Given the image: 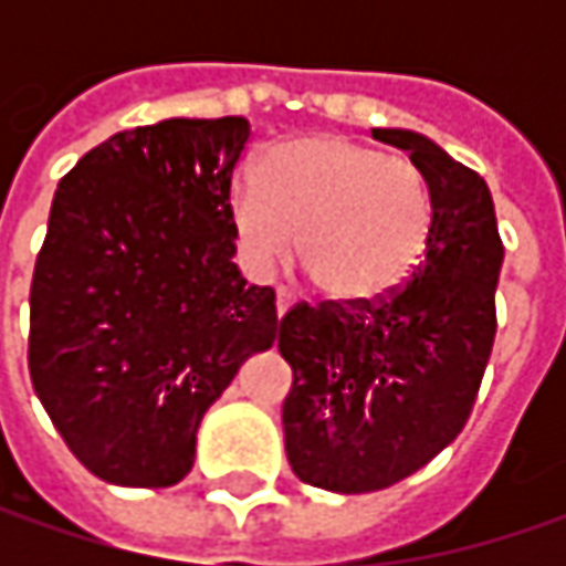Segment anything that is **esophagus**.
<instances>
[{"label": "esophagus", "mask_w": 566, "mask_h": 566, "mask_svg": "<svg viewBox=\"0 0 566 566\" xmlns=\"http://www.w3.org/2000/svg\"><path fill=\"white\" fill-rule=\"evenodd\" d=\"M293 293L286 290V286H276V315H286L290 308H293Z\"/></svg>", "instance_id": "1"}]
</instances>
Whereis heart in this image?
I'll return each instance as SVG.
<instances>
[{
	"instance_id": "obj_1",
	"label": "heart",
	"mask_w": 566,
	"mask_h": 566,
	"mask_svg": "<svg viewBox=\"0 0 566 566\" xmlns=\"http://www.w3.org/2000/svg\"><path fill=\"white\" fill-rule=\"evenodd\" d=\"M229 217L251 268H273L295 239V254L321 293L371 302L419 264L431 195L419 166L406 157L315 135L271 147L258 179L232 186Z\"/></svg>"
}]
</instances>
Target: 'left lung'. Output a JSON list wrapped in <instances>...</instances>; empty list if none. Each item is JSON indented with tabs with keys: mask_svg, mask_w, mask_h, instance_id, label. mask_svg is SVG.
<instances>
[{
	"mask_svg": "<svg viewBox=\"0 0 566 566\" xmlns=\"http://www.w3.org/2000/svg\"><path fill=\"white\" fill-rule=\"evenodd\" d=\"M371 138L409 150L428 182L424 261L371 302H298L276 339L293 368L290 467L339 494L390 489L463 431L494 346L504 261L479 172L406 128H371Z\"/></svg>",
	"mask_w": 566,
	"mask_h": 566,
	"instance_id": "8db88e82",
	"label": "left lung"
}]
</instances>
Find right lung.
I'll use <instances>...</instances> for the list:
<instances>
[{
  "label": "right lung",
  "mask_w": 566,
  "mask_h": 566,
  "mask_svg": "<svg viewBox=\"0 0 566 566\" xmlns=\"http://www.w3.org/2000/svg\"><path fill=\"white\" fill-rule=\"evenodd\" d=\"M249 135L242 116L142 125L55 188L28 368L55 431L103 482H182L210 402L276 339V295L232 264L229 186Z\"/></svg>",
  "instance_id": "right-lung-1"
}]
</instances>
